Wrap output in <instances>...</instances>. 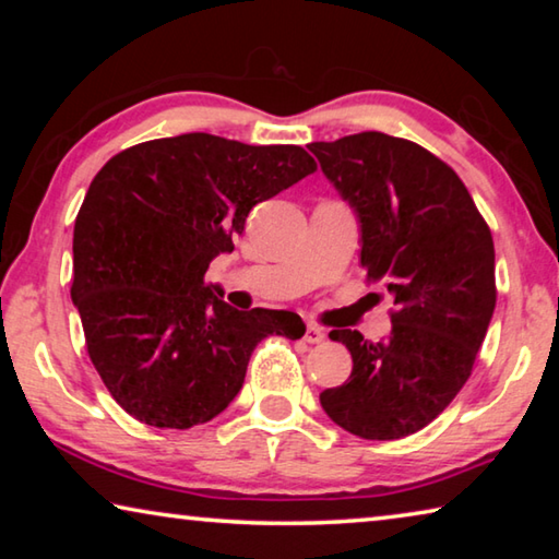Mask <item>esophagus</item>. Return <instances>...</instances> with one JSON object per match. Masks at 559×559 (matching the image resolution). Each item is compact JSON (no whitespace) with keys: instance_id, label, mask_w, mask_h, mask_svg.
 I'll return each instance as SVG.
<instances>
[{"instance_id":"1","label":"esophagus","mask_w":559,"mask_h":559,"mask_svg":"<svg viewBox=\"0 0 559 559\" xmlns=\"http://www.w3.org/2000/svg\"><path fill=\"white\" fill-rule=\"evenodd\" d=\"M302 340H306V343H310V345L323 343V340H325V330L320 328V325H308V328H306V335H302Z\"/></svg>"}]
</instances>
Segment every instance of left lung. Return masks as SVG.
Returning a JSON list of instances; mask_svg holds the SVG:
<instances>
[{
  "label": "left lung",
  "mask_w": 559,
  "mask_h": 559,
  "mask_svg": "<svg viewBox=\"0 0 559 559\" xmlns=\"http://www.w3.org/2000/svg\"><path fill=\"white\" fill-rule=\"evenodd\" d=\"M308 147L355 206L367 278L394 296L384 343L330 333L353 355V372L320 404L359 439L409 437L473 372L496 308L493 236L461 177L412 140L370 130Z\"/></svg>",
  "instance_id": "8db88e82"
}]
</instances>
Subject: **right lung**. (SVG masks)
I'll return each mask as SVG.
<instances>
[{"instance_id": "1", "label": "right lung", "mask_w": 559, "mask_h": 559, "mask_svg": "<svg viewBox=\"0 0 559 559\" xmlns=\"http://www.w3.org/2000/svg\"><path fill=\"white\" fill-rule=\"evenodd\" d=\"M318 169L298 145L210 132L110 157L73 226L71 298L112 400L157 429H189L239 394L263 337L306 333L290 310H236L204 281L259 202Z\"/></svg>"}]
</instances>
